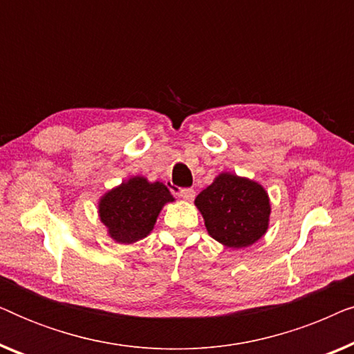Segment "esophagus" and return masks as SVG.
Returning a JSON list of instances; mask_svg holds the SVG:
<instances>
[{
	"label": "esophagus",
	"instance_id": "34e87169",
	"mask_svg": "<svg viewBox=\"0 0 354 354\" xmlns=\"http://www.w3.org/2000/svg\"><path fill=\"white\" fill-rule=\"evenodd\" d=\"M178 196L185 201H192L193 198H195V190H193V188H182V190L178 192Z\"/></svg>",
	"mask_w": 354,
	"mask_h": 354
}]
</instances>
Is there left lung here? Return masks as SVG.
Listing matches in <instances>:
<instances>
[{
	"instance_id": "8db88e82",
	"label": "left lung",
	"mask_w": 354,
	"mask_h": 354,
	"mask_svg": "<svg viewBox=\"0 0 354 354\" xmlns=\"http://www.w3.org/2000/svg\"><path fill=\"white\" fill-rule=\"evenodd\" d=\"M207 234L229 248H246L268 232L270 203L258 182L222 172L196 196Z\"/></svg>"
}]
</instances>
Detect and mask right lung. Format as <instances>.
Segmentation results:
<instances>
[{"label": "right lung", "instance_id": "1", "mask_svg": "<svg viewBox=\"0 0 354 354\" xmlns=\"http://www.w3.org/2000/svg\"><path fill=\"white\" fill-rule=\"evenodd\" d=\"M171 201L174 196L164 183L130 177L101 196L100 219L114 241L135 243L149 235L162 206Z\"/></svg>", "mask_w": 354, "mask_h": 354}]
</instances>
